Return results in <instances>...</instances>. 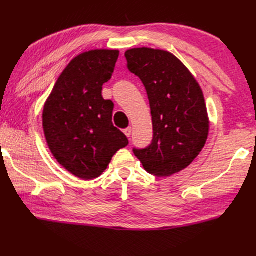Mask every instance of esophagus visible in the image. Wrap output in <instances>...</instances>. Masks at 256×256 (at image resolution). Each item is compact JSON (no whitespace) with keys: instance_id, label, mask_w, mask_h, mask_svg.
<instances>
[{"instance_id":"obj_1","label":"esophagus","mask_w":256,"mask_h":256,"mask_svg":"<svg viewBox=\"0 0 256 256\" xmlns=\"http://www.w3.org/2000/svg\"><path fill=\"white\" fill-rule=\"evenodd\" d=\"M132 127H128V128H126L124 130V134L127 136L128 138H130V136H132Z\"/></svg>"}]
</instances>
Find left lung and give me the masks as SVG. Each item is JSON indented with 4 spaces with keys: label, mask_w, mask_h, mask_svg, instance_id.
<instances>
[{
    "label": "left lung",
    "mask_w": 256,
    "mask_h": 256,
    "mask_svg": "<svg viewBox=\"0 0 256 256\" xmlns=\"http://www.w3.org/2000/svg\"><path fill=\"white\" fill-rule=\"evenodd\" d=\"M124 56L128 70L144 85L153 124L151 144L134 149V156L152 175L178 173L195 160L208 137L209 119L200 84L168 51L134 48Z\"/></svg>",
    "instance_id": "obj_1"
}]
</instances>
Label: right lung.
<instances>
[{
    "instance_id": "right-lung-1",
    "label": "right lung",
    "mask_w": 256,
    "mask_h": 256,
    "mask_svg": "<svg viewBox=\"0 0 256 256\" xmlns=\"http://www.w3.org/2000/svg\"><path fill=\"white\" fill-rule=\"evenodd\" d=\"M118 56V50L98 49L76 56L44 107L42 127L51 153L82 180L98 178L114 154L129 144L112 124L114 103L102 96Z\"/></svg>"
}]
</instances>
